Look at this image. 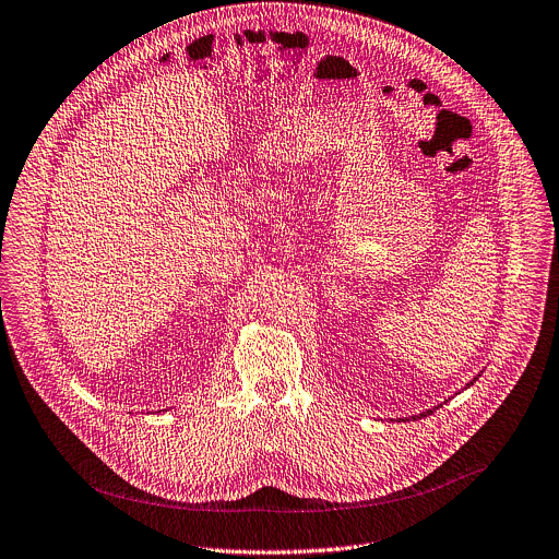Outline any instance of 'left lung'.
I'll return each instance as SVG.
<instances>
[{"instance_id": "1", "label": "left lung", "mask_w": 559, "mask_h": 559, "mask_svg": "<svg viewBox=\"0 0 559 559\" xmlns=\"http://www.w3.org/2000/svg\"><path fill=\"white\" fill-rule=\"evenodd\" d=\"M429 414H433V412L429 409V412H425V414H420V416H414V420H418V418H425V416H429Z\"/></svg>"}]
</instances>
